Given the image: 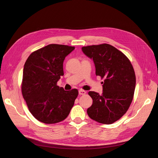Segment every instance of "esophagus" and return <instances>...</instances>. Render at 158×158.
I'll use <instances>...</instances> for the list:
<instances>
[{
	"instance_id": "obj_1",
	"label": "esophagus",
	"mask_w": 158,
	"mask_h": 158,
	"mask_svg": "<svg viewBox=\"0 0 158 158\" xmlns=\"http://www.w3.org/2000/svg\"><path fill=\"white\" fill-rule=\"evenodd\" d=\"M85 93H86V92H85V91H84V90H82V89H79V94L80 95H84Z\"/></svg>"
}]
</instances>
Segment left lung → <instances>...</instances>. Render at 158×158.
<instances>
[{"mask_svg":"<svg viewBox=\"0 0 158 158\" xmlns=\"http://www.w3.org/2000/svg\"><path fill=\"white\" fill-rule=\"evenodd\" d=\"M83 53L93 59L96 75L104 78L103 93L89 91L93 105L87 110L88 116L103 124H111L127 112L134 97L135 75L127 57L109 44L82 47Z\"/></svg>","mask_w":158,"mask_h":158,"instance_id":"left-lung-1","label":"left lung"}]
</instances>
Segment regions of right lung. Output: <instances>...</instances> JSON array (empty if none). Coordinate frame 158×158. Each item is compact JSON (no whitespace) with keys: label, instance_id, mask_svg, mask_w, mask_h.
Returning a JSON list of instances; mask_svg holds the SVG:
<instances>
[{"label":"right lung","instance_id":"right-lung-1","mask_svg":"<svg viewBox=\"0 0 158 158\" xmlns=\"http://www.w3.org/2000/svg\"><path fill=\"white\" fill-rule=\"evenodd\" d=\"M74 47L50 44L33 52L24 65L21 90L33 116L51 124L65 120L74 104L78 91H65L56 82L64 76L63 63Z\"/></svg>","mask_w":158,"mask_h":158}]
</instances>
